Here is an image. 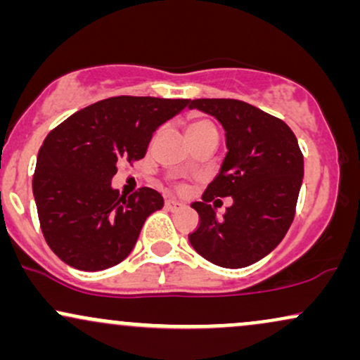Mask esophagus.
I'll use <instances>...</instances> for the list:
<instances>
[{
    "instance_id": "1",
    "label": "esophagus",
    "mask_w": 360,
    "mask_h": 360,
    "mask_svg": "<svg viewBox=\"0 0 360 360\" xmlns=\"http://www.w3.org/2000/svg\"><path fill=\"white\" fill-rule=\"evenodd\" d=\"M183 203H181V201H177V200H166V208L167 210H172V212H176V210H179V208H183Z\"/></svg>"
}]
</instances>
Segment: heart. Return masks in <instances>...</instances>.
I'll return each instance as SVG.
<instances>
[{"instance_id":"heart-1","label":"heart","mask_w":360,"mask_h":360,"mask_svg":"<svg viewBox=\"0 0 360 360\" xmlns=\"http://www.w3.org/2000/svg\"><path fill=\"white\" fill-rule=\"evenodd\" d=\"M198 131H217V130H214L213 123L208 122V120H194V122L189 123L188 135L198 134Z\"/></svg>"}]
</instances>
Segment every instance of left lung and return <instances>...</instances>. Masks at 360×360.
I'll return each instance as SVG.
<instances>
[{"mask_svg": "<svg viewBox=\"0 0 360 360\" xmlns=\"http://www.w3.org/2000/svg\"><path fill=\"white\" fill-rule=\"evenodd\" d=\"M188 105L217 118L226 143L225 159L203 201L191 205L200 226L189 242L210 262L242 269L271 254L288 233L303 184V154L283 120L249 103L189 100ZM214 197L234 200L221 219L216 205H209Z\"/></svg>", "mask_w": 360, "mask_h": 360, "instance_id": "obj_1", "label": "left lung"}]
</instances>
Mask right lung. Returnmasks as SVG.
<instances>
[{
	"label": "right lung",
	"mask_w": 360,
	"mask_h": 360,
	"mask_svg": "<svg viewBox=\"0 0 360 360\" xmlns=\"http://www.w3.org/2000/svg\"><path fill=\"white\" fill-rule=\"evenodd\" d=\"M188 103L108 98L71 115L47 135L37 157L34 198L45 240L59 259L81 271H103L130 254L164 198L150 188L127 198L111 179L123 159H143L154 131Z\"/></svg>",
	"instance_id": "1"
}]
</instances>
